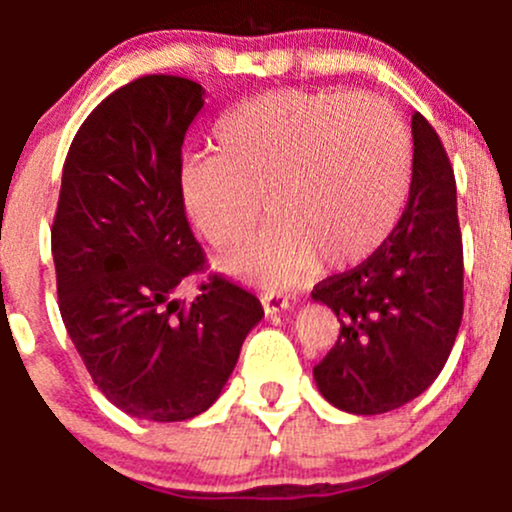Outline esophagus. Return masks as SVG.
I'll list each match as a JSON object with an SVG mask.
<instances>
[{"label":"esophagus","instance_id":"esophagus-1","mask_svg":"<svg viewBox=\"0 0 512 512\" xmlns=\"http://www.w3.org/2000/svg\"><path fill=\"white\" fill-rule=\"evenodd\" d=\"M262 307H265L267 314H277L289 307V299L282 292H265L262 294Z\"/></svg>","mask_w":512,"mask_h":512}]
</instances>
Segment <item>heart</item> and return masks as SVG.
Here are the masks:
<instances>
[{
  "mask_svg": "<svg viewBox=\"0 0 512 512\" xmlns=\"http://www.w3.org/2000/svg\"><path fill=\"white\" fill-rule=\"evenodd\" d=\"M213 143L215 153L180 165V200L218 250L240 245L265 203L272 220L227 260L232 275L262 287L294 285L319 257L329 267L369 260L409 198V128L379 96H252L223 113Z\"/></svg>",
  "mask_w": 512,
  "mask_h": 512,
  "instance_id": "b5f03b06",
  "label": "heart"
}]
</instances>
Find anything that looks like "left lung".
<instances>
[{"label":"left lung","instance_id":"8db88e82","mask_svg":"<svg viewBox=\"0 0 512 512\" xmlns=\"http://www.w3.org/2000/svg\"><path fill=\"white\" fill-rule=\"evenodd\" d=\"M409 203L384 245L312 297L339 317V339L314 366L329 404L374 416L409 404L441 374L463 317L456 178L441 138L414 113Z\"/></svg>","mask_w":512,"mask_h":512}]
</instances>
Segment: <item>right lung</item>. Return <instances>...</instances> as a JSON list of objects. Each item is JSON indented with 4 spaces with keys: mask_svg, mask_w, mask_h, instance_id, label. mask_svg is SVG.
<instances>
[{
    "mask_svg": "<svg viewBox=\"0 0 512 512\" xmlns=\"http://www.w3.org/2000/svg\"><path fill=\"white\" fill-rule=\"evenodd\" d=\"M203 96L195 81L151 74L103 98L71 141L51 225L66 332L98 391L146 421L208 411L265 317L255 294L215 272L198 297L175 299L208 267L178 190Z\"/></svg>",
    "mask_w": 512,
    "mask_h": 512,
    "instance_id": "right-lung-1",
    "label": "right lung"
}]
</instances>
